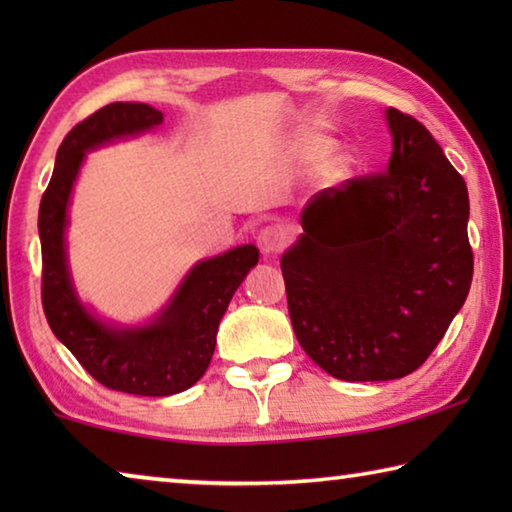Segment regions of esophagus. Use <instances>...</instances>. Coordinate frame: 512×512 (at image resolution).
Instances as JSON below:
<instances>
[{"mask_svg":"<svg viewBox=\"0 0 512 512\" xmlns=\"http://www.w3.org/2000/svg\"><path fill=\"white\" fill-rule=\"evenodd\" d=\"M284 241H287V237H284V232L280 228H275V225H266V228L259 230L257 244H259V248H262L264 255L280 253Z\"/></svg>","mask_w":512,"mask_h":512,"instance_id":"34e87169","label":"esophagus"}]
</instances>
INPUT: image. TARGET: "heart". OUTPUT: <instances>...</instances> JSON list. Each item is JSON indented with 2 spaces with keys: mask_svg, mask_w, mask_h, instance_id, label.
<instances>
[{
  "mask_svg": "<svg viewBox=\"0 0 512 512\" xmlns=\"http://www.w3.org/2000/svg\"><path fill=\"white\" fill-rule=\"evenodd\" d=\"M327 151H329V144H327L325 140H309V142L305 144V153H307V155H325ZM325 176H327V178H334V176H336V167H334V164H327Z\"/></svg>",
  "mask_w": 512,
  "mask_h": 512,
  "instance_id": "obj_1",
  "label": "heart"
}]
</instances>
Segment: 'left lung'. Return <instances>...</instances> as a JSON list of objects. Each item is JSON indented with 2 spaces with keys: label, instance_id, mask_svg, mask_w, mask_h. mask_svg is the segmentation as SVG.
I'll list each match as a JSON object with an SVG mask.
<instances>
[{
  "label": "left lung",
  "instance_id": "8db88e82",
  "mask_svg": "<svg viewBox=\"0 0 512 512\" xmlns=\"http://www.w3.org/2000/svg\"><path fill=\"white\" fill-rule=\"evenodd\" d=\"M386 121V173L318 192L280 259L298 343L343 381L418 370L472 284L463 176L418 119L388 108Z\"/></svg>",
  "mask_w": 512,
  "mask_h": 512
}]
</instances>
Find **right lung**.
Listing matches in <instances>:
<instances>
[{
	"instance_id": "obj_1",
	"label": "right lung",
	"mask_w": 512,
	"mask_h": 512,
	"mask_svg": "<svg viewBox=\"0 0 512 512\" xmlns=\"http://www.w3.org/2000/svg\"><path fill=\"white\" fill-rule=\"evenodd\" d=\"M162 124L149 103H110L76 124L60 144L38 232L42 246V309L56 339L90 375L112 391L167 397L187 391L210 366L216 332L232 296L257 264L253 244L194 264L171 300L151 323H106L83 305L67 264V207L85 153Z\"/></svg>"
}]
</instances>
